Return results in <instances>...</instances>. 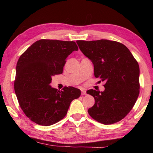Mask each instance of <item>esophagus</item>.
Here are the masks:
<instances>
[{
  "mask_svg": "<svg viewBox=\"0 0 153 153\" xmlns=\"http://www.w3.org/2000/svg\"><path fill=\"white\" fill-rule=\"evenodd\" d=\"M81 91H82V95H87V93H86V91L84 89H81Z\"/></svg>",
  "mask_w": 153,
  "mask_h": 153,
  "instance_id": "1",
  "label": "esophagus"
}]
</instances>
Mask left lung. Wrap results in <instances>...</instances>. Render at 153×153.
<instances>
[{"label": "left lung", "instance_id": "left-lung-1", "mask_svg": "<svg viewBox=\"0 0 153 153\" xmlns=\"http://www.w3.org/2000/svg\"><path fill=\"white\" fill-rule=\"evenodd\" d=\"M76 43L93 64L95 77L105 82L104 91H87L95 99L88 113L105 125L120 121L130 112L139 96L138 62L128 48L118 42L100 39Z\"/></svg>", "mask_w": 153, "mask_h": 153}]
</instances>
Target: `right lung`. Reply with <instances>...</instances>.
<instances>
[{
	"instance_id": "1",
	"label": "right lung",
	"mask_w": 153,
	"mask_h": 153,
	"mask_svg": "<svg viewBox=\"0 0 153 153\" xmlns=\"http://www.w3.org/2000/svg\"><path fill=\"white\" fill-rule=\"evenodd\" d=\"M78 50L74 41L41 39L23 53L16 65L14 90L23 112L39 125L54 124L66 115L71 102L81 91L50 85L52 77L61 74L67 57Z\"/></svg>"
}]
</instances>
